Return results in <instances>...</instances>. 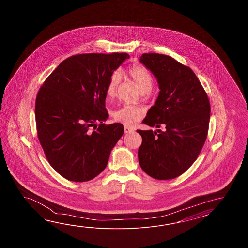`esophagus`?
Returning <instances> with one entry per match:
<instances>
[{
    "instance_id": "obj_1",
    "label": "esophagus",
    "mask_w": 248,
    "mask_h": 248,
    "mask_svg": "<svg viewBox=\"0 0 248 248\" xmlns=\"http://www.w3.org/2000/svg\"><path fill=\"white\" fill-rule=\"evenodd\" d=\"M124 131L125 133H131V132L134 131V129L132 128V127H129V126H124Z\"/></svg>"
}]
</instances>
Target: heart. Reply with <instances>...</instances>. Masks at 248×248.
Returning a JSON list of instances; mask_svg holds the SVG:
<instances>
[{
    "mask_svg": "<svg viewBox=\"0 0 248 248\" xmlns=\"http://www.w3.org/2000/svg\"><path fill=\"white\" fill-rule=\"evenodd\" d=\"M124 74L134 80L139 89L143 93H147L153 89V77L151 72L148 69L143 67L140 64L132 65L129 68L126 69ZM119 86V76L118 74H113L110 77L108 84L106 87V95L110 98L114 97L117 94ZM143 110L137 106H122V108L118 109L113 113V118L117 122L122 123L126 126H133L135 123L140 121L143 117Z\"/></svg>",
    "mask_w": 248,
    "mask_h": 248,
    "instance_id": "1",
    "label": "heart"
}]
</instances>
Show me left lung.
<instances>
[{"mask_svg":"<svg viewBox=\"0 0 248 248\" xmlns=\"http://www.w3.org/2000/svg\"><path fill=\"white\" fill-rule=\"evenodd\" d=\"M140 62L153 72L160 89L142 123L164 130H137L142 138L139 164L154 179H174L194 163L204 146L210 102L194 72L172 57L143 53Z\"/></svg>","mask_w":248,"mask_h":248,"instance_id":"obj_1","label":"left lung"}]
</instances>
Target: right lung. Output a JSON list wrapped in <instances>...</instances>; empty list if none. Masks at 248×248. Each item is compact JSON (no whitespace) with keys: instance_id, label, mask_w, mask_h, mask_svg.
<instances>
[{"instance_id":"right-lung-1","label":"right lung","mask_w":248,"mask_h":248,"mask_svg":"<svg viewBox=\"0 0 248 248\" xmlns=\"http://www.w3.org/2000/svg\"><path fill=\"white\" fill-rule=\"evenodd\" d=\"M126 53H86L64 59L38 91L35 122L48 163L63 178L87 182L106 169L124 133L106 125V87Z\"/></svg>"}]
</instances>
